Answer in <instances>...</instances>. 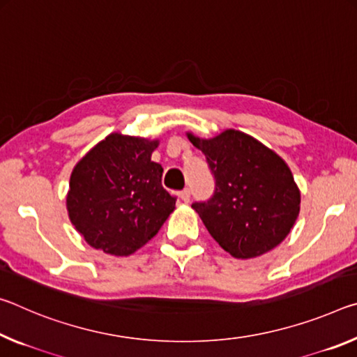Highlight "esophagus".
I'll return each mask as SVG.
<instances>
[{"label": "esophagus", "instance_id": "34e87169", "mask_svg": "<svg viewBox=\"0 0 357 357\" xmlns=\"http://www.w3.org/2000/svg\"><path fill=\"white\" fill-rule=\"evenodd\" d=\"M190 197H191L190 188H185L182 192H180V199H182L183 202H190Z\"/></svg>", "mask_w": 357, "mask_h": 357}]
</instances>
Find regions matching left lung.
<instances>
[{
    "label": "left lung",
    "instance_id": "left-lung-1",
    "mask_svg": "<svg viewBox=\"0 0 357 357\" xmlns=\"http://www.w3.org/2000/svg\"><path fill=\"white\" fill-rule=\"evenodd\" d=\"M188 139L206 155L215 180L212 197L191 206L210 236L238 259L275 248L294 226L301 204L286 162L259 140L236 130L208 140L192 134Z\"/></svg>",
    "mask_w": 357,
    "mask_h": 357
}]
</instances>
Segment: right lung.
Masks as SVG:
<instances>
[{
  "label": "right lung",
  "mask_w": 357,
  "mask_h": 357,
  "mask_svg": "<svg viewBox=\"0 0 357 357\" xmlns=\"http://www.w3.org/2000/svg\"><path fill=\"white\" fill-rule=\"evenodd\" d=\"M158 140L110 134L71 174L68 212L85 242L115 256L144 247L174 212L177 197L162 188L151 161Z\"/></svg>",
  "instance_id": "add662e5"
}]
</instances>
